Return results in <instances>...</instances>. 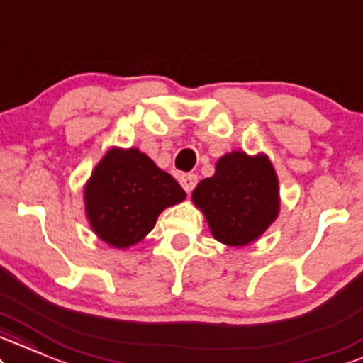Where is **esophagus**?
Segmentation results:
<instances>
[{
    "label": "esophagus",
    "mask_w": 363,
    "mask_h": 363,
    "mask_svg": "<svg viewBox=\"0 0 363 363\" xmlns=\"http://www.w3.org/2000/svg\"><path fill=\"white\" fill-rule=\"evenodd\" d=\"M180 183H182L183 190H185L186 194H190V191L195 189V185H197V174H194V173L183 174V177L180 178Z\"/></svg>",
    "instance_id": "34e87169"
}]
</instances>
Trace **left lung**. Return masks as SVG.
<instances>
[{"label": "left lung", "mask_w": 363, "mask_h": 363, "mask_svg": "<svg viewBox=\"0 0 363 363\" xmlns=\"http://www.w3.org/2000/svg\"><path fill=\"white\" fill-rule=\"evenodd\" d=\"M214 240L231 248L255 242L275 223L280 189L270 157L231 151L220 156L216 173L191 191Z\"/></svg>", "instance_id": "obj_1"}]
</instances>
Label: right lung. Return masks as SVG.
<instances>
[{"instance_id":"right-lung-1","label":"right lung","mask_w":363,"mask_h":363,"mask_svg":"<svg viewBox=\"0 0 363 363\" xmlns=\"http://www.w3.org/2000/svg\"><path fill=\"white\" fill-rule=\"evenodd\" d=\"M177 180L138 147H110L84 183L89 228L117 250L138 245L164 208L185 200Z\"/></svg>"}]
</instances>
